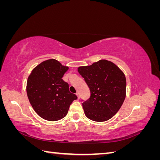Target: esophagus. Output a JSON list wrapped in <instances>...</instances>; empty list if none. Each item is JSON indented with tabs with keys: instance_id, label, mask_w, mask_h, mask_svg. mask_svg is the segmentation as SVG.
<instances>
[{
	"instance_id": "1",
	"label": "esophagus",
	"mask_w": 160,
	"mask_h": 160,
	"mask_svg": "<svg viewBox=\"0 0 160 160\" xmlns=\"http://www.w3.org/2000/svg\"><path fill=\"white\" fill-rule=\"evenodd\" d=\"M76 95H77V98H78V99H80V95H79V92H77Z\"/></svg>"
}]
</instances>
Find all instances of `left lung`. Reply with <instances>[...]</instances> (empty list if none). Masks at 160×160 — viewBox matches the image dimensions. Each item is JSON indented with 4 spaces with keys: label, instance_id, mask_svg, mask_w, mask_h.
<instances>
[{
    "label": "left lung",
    "instance_id": "left-lung-1",
    "mask_svg": "<svg viewBox=\"0 0 160 160\" xmlns=\"http://www.w3.org/2000/svg\"><path fill=\"white\" fill-rule=\"evenodd\" d=\"M91 92L83 103L86 117L98 122L110 119L122 107L126 95L123 72L111 61L101 59L91 65L78 67Z\"/></svg>",
    "mask_w": 160,
    "mask_h": 160
}]
</instances>
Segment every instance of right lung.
I'll list each match as a JSON object with an SVG mask.
<instances>
[{
    "mask_svg": "<svg viewBox=\"0 0 160 160\" xmlns=\"http://www.w3.org/2000/svg\"><path fill=\"white\" fill-rule=\"evenodd\" d=\"M69 67L51 59L32 69L27 83V93L33 109L41 118L55 122L67 115L69 106L77 99L62 79Z\"/></svg>",
    "mask_w": 160,
    "mask_h": 160,
    "instance_id": "right-lung-1",
    "label": "right lung"
}]
</instances>
